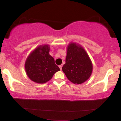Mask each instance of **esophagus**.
<instances>
[{"label": "esophagus", "instance_id": "1", "mask_svg": "<svg viewBox=\"0 0 121 121\" xmlns=\"http://www.w3.org/2000/svg\"><path fill=\"white\" fill-rule=\"evenodd\" d=\"M62 66H63V65H62V64L59 65V68H60V70H61V69H62Z\"/></svg>", "mask_w": 121, "mask_h": 121}]
</instances>
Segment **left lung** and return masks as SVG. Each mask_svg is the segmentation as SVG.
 <instances>
[{"label": "left lung", "mask_w": 121, "mask_h": 121, "mask_svg": "<svg viewBox=\"0 0 121 121\" xmlns=\"http://www.w3.org/2000/svg\"><path fill=\"white\" fill-rule=\"evenodd\" d=\"M62 70L69 81L74 84H81L91 77L93 65L84 48L71 43L68 46L65 64Z\"/></svg>", "instance_id": "1"}]
</instances>
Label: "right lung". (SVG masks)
<instances>
[{
    "mask_svg": "<svg viewBox=\"0 0 121 121\" xmlns=\"http://www.w3.org/2000/svg\"><path fill=\"white\" fill-rule=\"evenodd\" d=\"M49 45H40L26 59L25 69L32 81L44 84L49 81L56 72L60 70L55 63V60L49 54Z\"/></svg>",
    "mask_w": 121,
    "mask_h": 121,
    "instance_id": "right-lung-1",
    "label": "right lung"
}]
</instances>
